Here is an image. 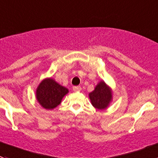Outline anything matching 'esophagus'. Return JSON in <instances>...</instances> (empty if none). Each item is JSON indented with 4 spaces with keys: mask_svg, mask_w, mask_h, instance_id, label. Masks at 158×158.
I'll return each mask as SVG.
<instances>
[{
    "mask_svg": "<svg viewBox=\"0 0 158 158\" xmlns=\"http://www.w3.org/2000/svg\"><path fill=\"white\" fill-rule=\"evenodd\" d=\"M81 89H82V88H81L80 86H73V90H74V91H80Z\"/></svg>",
    "mask_w": 158,
    "mask_h": 158,
    "instance_id": "34e87169",
    "label": "esophagus"
}]
</instances>
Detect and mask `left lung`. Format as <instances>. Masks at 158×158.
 <instances>
[{"instance_id":"1","label":"left lung","mask_w":158,"mask_h":158,"mask_svg":"<svg viewBox=\"0 0 158 158\" xmlns=\"http://www.w3.org/2000/svg\"><path fill=\"white\" fill-rule=\"evenodd\" d=\"M94 107L98 109H106L112 99V93L106 83L102 81L97 85L94 90L89 94Z\"/></svg>"}]
</instances>
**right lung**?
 I'll return each instance as SVG.
<instances>
[{
    "mask_svg": "<svg viewBox=\"0 0 158 158\" xmlns=\"http://www.w3.org/2000/svg\"><path fill=\"white\" fill-rule=\"evenodd\" d=\"M68 89L59 85L52 79H44L38 86L36 97L41 106L46 109H54L61 102Z\"/></svg>",
    "mask_w": 158,
    "mask_h": 158,
    "instance_id": "add662e5",
    "label": "right lung"
}]
</instances>
